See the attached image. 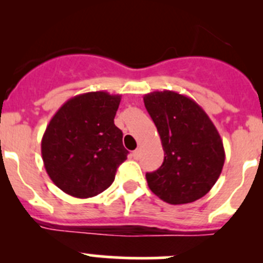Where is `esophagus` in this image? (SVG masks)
<instances>
[{"label":"esophagus","instance_id":"obj_1","mask_svg":"<svg viewBox=\"0 0 263 263\" xmlns=\"http://www.w3.org/2000/svg\"><path fill=\"white\" fill-rule=\"evenodd\" d=\"M140 153H141V148H136V150L132 153V156H134L135 159H139L140 158Z\"/></svg>","mask_w":263,"mask_h":263}]
</instances>
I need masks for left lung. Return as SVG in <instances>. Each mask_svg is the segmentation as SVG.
Here are the masks:
<instances>
[{"label": "left lung", "instance_id": "obj_1", "mask_svg": "<svg viewBox=\"0 0 263 263\" xmlns=\"http://www.w3.org/2000/svg\"><path fill=\"white\" fill-rule=\"evenodd\" d=\"M144 103L164 150L160 168L146 173L148 188L171 205L195 202L214 187L224 166L216 127L195 100L179 92H148Z\"/></svg>", "mask_w": 263, "mask_h": 263}]
</instances>
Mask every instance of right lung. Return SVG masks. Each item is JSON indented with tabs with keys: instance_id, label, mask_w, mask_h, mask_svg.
<instances>
[{
	"instance_id": "obj_1",
	"label": "right lung",
	"mask_w": 263,
	"mask_h": 263,
	"mask_svg": "<svg viewBox=\"0 0 263 263\" xmlns=\"http://www.w3.org/2000/svg\"><path fill=\"white\" fill-rule=\"evenodd\" d=\"M121 95L90 91L68 99L55 112L42 139L49 178L78 198L94 197L115 181L128 151L115 124Z\"/></svg>"
}]
</instances>
